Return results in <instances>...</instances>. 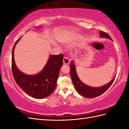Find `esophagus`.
Returning a JSON list of instances; mask_svg holds the SVG:
<instances>
[{"label": "esophagus", "instance_id": "obj_1", "mask_svg": "<svg viewBox=\"0 0 129 129\" xmlns=\"http://www.w3.org/2000/svg\"><path fill=\"white\" fill-rule=\"evenodd\" d=\"M63 62H64V64L66 65H69L70 63V59L68 58L67 56L64 57V59H63Z\"/></svg>", "mask_w": 129, "mask_h": 129}]
</instances>
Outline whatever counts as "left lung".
I'll list each match as a JSON object with an SVG mask.
<instances>
[{"label":"left lung","instance_id":"left-lung-1","mask_svg":"<svg viewBox=\"0 0 129 129\" xmlns=\"http://www.w3.org/2000/svg\"><path fill=\"white\" fill-rule=\"evenodd\" d=\"M100 36L101 37L109 38L111 40V38L108 33L103 31L99 30ZM70 76L75 89L78 91L79 94L83 96L84 97L87 98H91L98 96L104 92H105L109 87L111 86L112 84L115 80V78H114L109 84L105 85L102 87H93L86 85L83 84L79 79L78 76L76 74V69L73 62L70 64Z\"/></svg>","mask_w":129,"mask_h":129}]
</instances>
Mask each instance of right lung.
Listing matches in <instances>:
<instances>
[{
  "label": "right lung",
  "mask_w": 129,
  "mask_h": 129,
  "mask_svg": "<svg viewBox=\"0 0 129 129\" xmlns=\"http://www.w3.org/2000/svg\"><path fill=\"white\" fill-rule=\"evenodd\" d=\"M20 38L16 40L12 50V70L13 77L16 84L31 97L36 99L47 97L56 88L59 71L63 64L64 56L62 54L51 55L47 64L40 73L35 75L25 74L18 70L14 59L15 46Z\"/></svg>",
  "instance_id": "1"
}]
</instances>
